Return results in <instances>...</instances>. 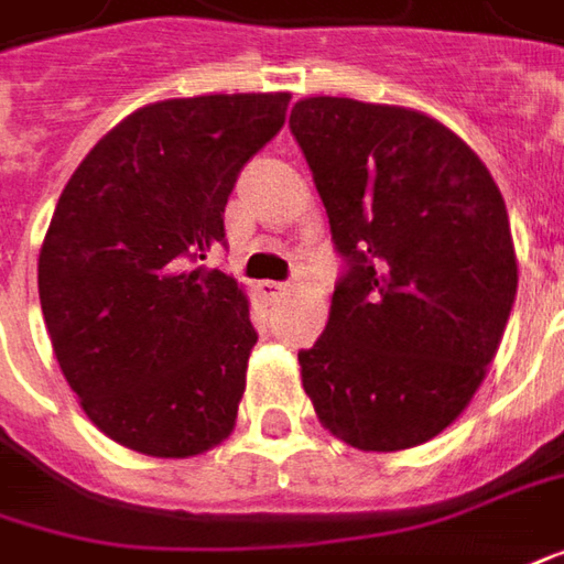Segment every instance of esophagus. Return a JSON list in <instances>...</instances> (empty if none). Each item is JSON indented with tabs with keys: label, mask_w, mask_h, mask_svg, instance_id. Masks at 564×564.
Wrapping results in <instances>:
<instances>
[{
	"label": "esophagus",
	"mask_w": 564,
	"mask_h": 564,
	"mask_svg": "<svg viewBox=\"0 0 564 564\" xmlns=\"http://www.w3.org/2000/svg\"><path fill=\"white\" fill-rule=\"evenodd\" d=\"M259 290H262V296L274 299V296H281V293H286V283H281V281H262V283H259Z\"/></svg>",
	"instance_id": "obj_1"
}]
</instances>
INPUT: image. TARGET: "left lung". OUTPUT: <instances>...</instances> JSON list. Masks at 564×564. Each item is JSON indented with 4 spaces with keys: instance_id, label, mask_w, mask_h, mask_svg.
Returning a JSON list of instances; mask_svg holds the SVG:
<instances>
[{
    "instance_id": "1",
    "label": "left lung",
    "mask_w": 564,
    "mask_h": 564,
    "mask_svg": "<svg viewBox=\"0 0 564 564\" xmlns=\"http://www.w3.org/2000/svg\"><path fill=\"white\" fill-rule=\"evenodd\" d=\"M348 271L299 351L321 426L358 451L432 442L469 408L519 286L507 203L423 110L314 95L290 113Z\"/></svg>"
}]
</instances>
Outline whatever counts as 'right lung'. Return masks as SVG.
<instances>
[{"instance_id":"right-lung-1","label":"right lung","mask_w":564,"mask_h":564,"mask_svg":"<svg viewBox=\"0 0 564 564\" xmlns=\"http://www.w3.org/2000/svg\"><path fill=\"white\" fill-rule=\"evenodd\" d=\"M286 107L290 91L138 107L61 191L40 250L45 330L79 408L129 451L185 459L234 432L250 296L194 262L225 240L234 182Z\"/></svg>"}]
</instances>
